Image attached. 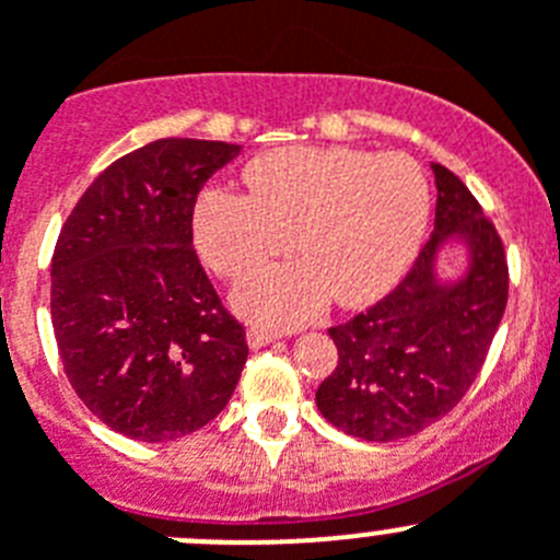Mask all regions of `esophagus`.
Wrapping results in <instances>:
<instances>
[{"instance_id":"34e87169","label":"esophagus","mask_w":560,"mask_h":560,"mask_svg":"<svg viewBox=\"0 0 560 560\" xmlns=\"http://www.w3.org/2000/svg\"><path fill=\"white\" fill-rule=\"evenodd\" d=\"M245 339H248L250 348H265V345L276 342V339H279V334L270 331V328H262V326H250L248 334H245Z\"/></svg>"}]
</instances>
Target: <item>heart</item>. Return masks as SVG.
I'll return each instance as SVG.
<instances>
[{
    "label": "heart",
    "instance_id": "obj_1",
    "mask_svg": "<svg viewBox=\"0 0 560 560\" xmlns=\"http://www.w3.org/2000/svg\"><path fill=\"white\" fill-rule=\"evenodd\" d=\"M248 196L209 187L192 232L203 262L226 279L292 248L301 259L256 270L234 290L240 312L295 326L326 304L362 306L389 290L428 223V182L404 154L348 145H287L245 165Z\"/></svg>",
    "mask_w": 560,
    "mask_h": 560
}]
</instances>
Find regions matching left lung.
I'll list each match as a JSON object with an SVG mask.
<instances>
[{
  "label": "left lung",
  "mask_w": 560,
  "mask_h": 560,
  "mask_svg": "<svg viewBox=\"0 0 560 560\" xmlns=\"http://www.w3.org/2000/svg\"><path fill=\"white\" fill-rule=\"evenodd\" d=\"M436 221L415 268L378 304L328 328L339 362L315 404L339 431L395 442L445 417L486 362L509 301L503 240L462 179L433 162ZM464 242L468 268L445 282L438 250Z\"/></svg>",
  "instance_id": "1"
}]
</instances>
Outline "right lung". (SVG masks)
Here are the masks:
<instances>
[{
  "label": "right lung",
  "instance_id": "add662e5",
  "mask_svg": "<svg viewBox=\"0 0 560 560\" xmlns=\"http://www.w3.org/2000/svg\"><path fill=\"white\" fill-rule=\"evenodd\" d=\"M240 154L165 138L115 160L51 256V326L68 381L113 431L171 442L215 420L248 359L192 248L203 182Z\"/></svg>",
  "mask_w": 560,
  "mask_h": 560
}]
</instances>
